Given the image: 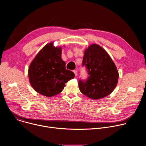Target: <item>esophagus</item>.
<instances>
[{
    "mask_svg": "<svg viewBox=\"0 0 146 146\" xmlns=\"http://www.w3.org/2000/svg\"><path fill=\"white\" fill-rule=\"evenodd\" d=\"M73 72H74V73L75 74V76H76L77 74V70H73Z\"/></svg>",
    "mask_w": 146,
    "mask_h": 146,
    "instance_id": "obj_1",
    "label": "esophagus"
}]
</instances>
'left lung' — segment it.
Wrapping results in <instances>:
<instances>
[{"label":"left lung","mask_w":146,"mask_h":146,"mask_svg":"<svg viewBox=\"0 0 146 146\" xmlns=\"http://www.w3.org/2000/svg\"><path fill=\"white\" fill-rule=\"evenodd\" d=\"M82 66H86L88 78L78 81L82 94L92 99L105 98L115 88L119 77L117 68L108 53L100 46L91 45L84 52Z\"/></svg>","instance_id":"8db88e82"}]
</instances>
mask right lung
<instances>
[{
  "label": "right lung",
  "mask_w": 146,
  "mask_h": 146,
  "mask_svg": "<svg viewBox=\"0 0 146 146\" xmlns=\"http://www.w3.org/2000/svg\"><path fill=\"white\" fill-rule=\"evenodd\" d=\"M62 48L46 45L36 55L29 67L31 85L41 95L55 96L64 90L65 83L74 77L73 72L67 70L61 58Z\"/></svg>",
  "instance_id": "right-lung-1"
}]
</instances>
